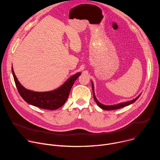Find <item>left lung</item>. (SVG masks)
<instances>
[{
  "label": "left lung",
  "instance_id": "1",
  "mask_svg": "<svg viewBox=\"0 0 160 160\" xmlns=\"http://www.w3.org/2000/svg\"><path fill=\"white\" fill-rule=\"evenodd\" d=\"M91 82H92V91H93V96H94V99L95 100V101L96 102L97 104L99 106V107H100L101 109H104V110H114V109H120V108H123L125 106H128L131 104H132L133 102H134L137 99H138L141 94L137 97L135 99L132 100V101H128V102H122V103H120V104H115V105H112V106H106V105H104L102 104H101V102H99L98 101V100L96 99V96H95V93H94V84H93V82L91 81Z\"/></svg>",
  "mask_w": 160,
  "mask_h": 160
}]
</instances>
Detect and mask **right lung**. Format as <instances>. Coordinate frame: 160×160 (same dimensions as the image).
Returning a JSON list of instances; mask_svg holds the SVG:
<instances>
[{
    "mask_svg": "<svg viewBox=\"0 0 160 160\" xmlns=\"http://www.w3.org/2000/svg\"><path fill=\"white\" fill-rule=\"evenodd\" d=\"M12 73L18 92L27 103L34 106L50 110L61 108L66 101L71 88L81 73H77L68 79L61 87L49 92H35L21 85L16 77L12 67Z\"/></svg>",
    "mask_w": 160,
    "mask_h": 160,
    "instance_id": "1",
    "label": "right lung"
}]
</instances>
